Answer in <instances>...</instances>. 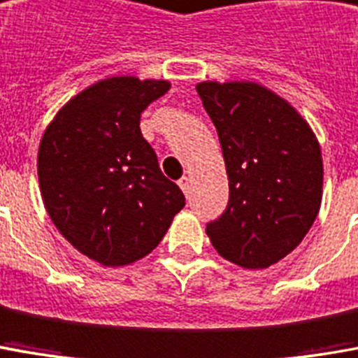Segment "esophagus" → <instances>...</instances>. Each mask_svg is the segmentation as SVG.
Returning a JSON list of instances; mask_svg holds the SVG:
<instances>
[{"instance_id": "esophagus-1", "label": "esophagus", "mask_w": 358, "mask_h": 358, "mask_svg": "<svg viewBox=\"0 0 358 358\" xmlns=\"http://www.w3.org/2000/svg\"><path fill=\"white\" fill-rule=\"evenodd\" d=\"M179 187H181V191L187 194L189 193V187H191V179H189V177H181V179H179Z\"/></svg>"}]
</instances>
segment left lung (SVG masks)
Here are the masks:
<instances>
[{"instance_id": "obj_1", "label": "left lung", "mask_w": 358, "mask_h": 358, "mask_svg": "<svg viewBox=\"0 0 358 358\" xmlns=\"http://www.w3.org/2000/svg\"><path fill=\"white\" fill-rule=\"evenodd\" d=\"M226 162L230 199L206 234L222 257L267 268L304 240L324 185L322 152L306 120L257 83L196 85Z\"/></svg>"}]
</instances>
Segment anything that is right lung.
Returning a JSON list of instances; mask_svg holds the SVG:
<instances>
[{
    "mask_svg": "<svg viewBox=\"0 0 358 358\" xmlns=\"http://www.w3.org/2000/svg\"><path fill=\"white\" fill-rule=\"evenodd\" d=\"M167 91V81H99L62 108L41 140L44 206L62 236L101 265L148 255L185 206L140 130V115Z\"/></svg>",
    "mask_w": 358,
    "mask_h": 358,
    "instance_id": "add662e5",
    "label": "right lung"
}]
</instances>
